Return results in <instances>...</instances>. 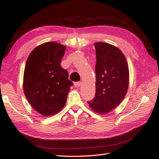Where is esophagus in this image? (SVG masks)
I'll use <instances>...</instances> for the list:
<instances>
[{
    "mask_svg": "<svg viewBox=\"0 0 159 159\" xmlns=\"http://www.w3.org/2000/svg\"><path fill=\"white\" fill-rule=\"evenodd\" d=\"M74 85L75 88H78V87H80V86H81V81H77V82H74Z\"/></svg>",
    "mask_w": 159,
    "mask_h": 159,
    "instance_id": "obj_1",
    "label": "esophagus"
}]
</instances>
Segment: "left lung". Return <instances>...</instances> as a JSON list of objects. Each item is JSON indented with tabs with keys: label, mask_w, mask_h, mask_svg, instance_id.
<instances>
[{
	"label": "left lung",
	"mask_w": 159,
	"mask_h": 159,
	"mask_svg": "<svg viewBox=\"0 0 159 159\" xmlns=\"http://www.w3.org/2000/svg\"><path fill=\"white\" fill-rule=\"evenodd\" d=\"M96 51L95 95L89 107L100 114L116 107L125 96L129 72L125 57L118 48L105 42L94 44Z\"/></svg>",
	"instance_id": "1"
}]
</instances>
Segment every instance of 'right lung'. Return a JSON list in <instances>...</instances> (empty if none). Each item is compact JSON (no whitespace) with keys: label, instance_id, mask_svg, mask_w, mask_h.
<instances>
[{"label":"right lung","instance_id":"add662e5","mask_svg":"<svg viewBox=\"0 0 159 159\" xmlns=\"http://www.w3.org/2000/svg\"><path fill=\"white\" fill-rule=\"evenodd\" d=\"M66 46L48 42L34 49L28 56L23 78L26 99L37 112L44 116L58 113L64 107L73 85L68 72L60 63Z\"/></svg>","mask_w":159,"mask_h":159}]
</instances>
